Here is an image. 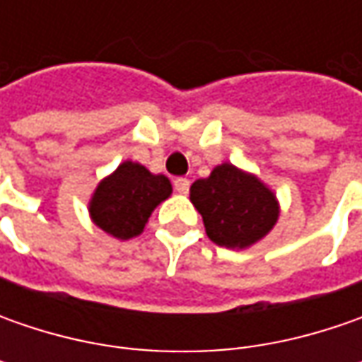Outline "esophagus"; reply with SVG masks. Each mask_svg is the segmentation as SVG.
I'll use <instances>...</instances> for the list:
<instances>
[{"label": "esophagus", "instance_id": "obj_1", "mask_svg": "<svg viewBox=\"0 0 362 362\" xmlns=\"http://www.w3.org/2000/svg\"><path fill=\"white\" fill-rule=\"evenodd\" d=\"M189 179H183V177H179V179H175L173 181V187L177 193H181V195H187L189 193Z\"/></svg>", "mask_w": 362, "mask_h": 362}]
</instances>
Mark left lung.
I'll use <instances>...</instances> for the list:
<instances>
[{"instance_id": "left-lung-1", "label": "left lung", "mask_w": 362, "mask_h": 362, "mask_svg": "<svg viewBox=\"0 0 362 362\" xmlns=\"http://www.w3.org/2000/svg\"><path fill=\"white\" fill-rule=\"evenodd\" d=\"M191 203L203 217L207 238L221 247H247L278 221V202L254 175L223 163L191 185Z\"/></svg>"}]
</instances>
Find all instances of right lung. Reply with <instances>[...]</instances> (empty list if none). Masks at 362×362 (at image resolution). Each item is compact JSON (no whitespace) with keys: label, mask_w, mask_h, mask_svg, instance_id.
I'll use <instances>...</instances> for the list:
<instances>
[{"label":"right lung","mask_w":362,"mask_h":362,"mask_svg":"<svg viewBox=\"0 0 362 362\" xmlns=\"http://www.w3.org/2000/svg\"><path fill=\"white\" fill-rule=\"evenodd\" d=\"M171 195V181L127 160L96 187L90 202L94 223L106 233L129 240L145 230L153 209Z\"/></svg>","instance_id":"add662e5"}]
</instances>
